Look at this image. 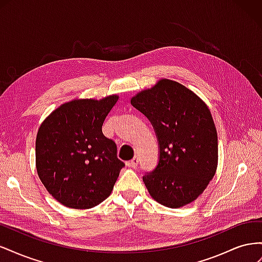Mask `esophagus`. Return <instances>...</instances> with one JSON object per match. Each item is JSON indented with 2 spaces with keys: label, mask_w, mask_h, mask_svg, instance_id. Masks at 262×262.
Returning <instances> with one entry per match:
<instances>
[{
  "label": "esophagus",
  "mask_w": 262,
  "mask_h": 262,
  "mask_svg": "<svg viewBox=\"0 0 262 262\" xmlns=\"http://www.w3.org/2000/svg\"><path fill=\"white\" fill-rule=\"evenodd\" d=\"M138 164H139V158L138 157H134V158H132L131 161H129L128 163H126V165L130 166V167H133V168H136L137 166H138Z\"/></svg>",
  "instance_id": "1"
}]
</instances>
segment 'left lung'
I'll return each mask as SVG.
<instances>
[{
    "label": "left lung",
    "instance_id": "8db88e82",
    "mask_svg": "<svg viewBox=\"0 0 262 262\" xmlns=\"http://www.w3.org/2000/svg\"><path fill=\"white\" fill-rule=\"evenodd\" d=\"M131 104L152 122L160 142V162L143 177L149 195L178 209L207 189L219 162L217 132L208 105L188 87L161 78L137 93Z\"/></svg>",
    "mask_w": 262,
    "mask_h": 262
}]
</instances>
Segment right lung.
Segmentation results:
<instances>
[{
  "label": "right lung",
  "mask_w": 262,
  "mask_h": 262,
  "mask_svg": "<svg viewBox=\"0 0 262 262\" xmlns=\"http://www.w3.org/2000/svg\"><path fill=\"white\" fill-rule=\"evenodd\" d=\"M119 96L75 98L47 117L36 138V168L55 200L71 209H92L112 193L124 163L101 131Z\"/></svg>",
  "instance_id": "right-lung-1"
}]
</instances>
